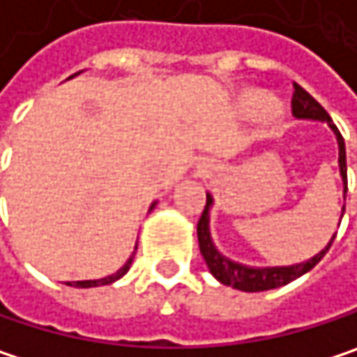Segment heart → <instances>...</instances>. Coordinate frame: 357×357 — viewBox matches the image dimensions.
<instances>
[{
    "instance_id": "heart-1",
    "label": "heart",
    "mask_w": 357,
    "mask_h": 357,
    "mask_svg": "<svg viewBox=\"0 0 357 357\" xmlns=\"http://www.w3.org/2000/svg\"><path fill=\"white\" fill-rule=\"evenodd\" d=\"M237 110L243 116H264L266 120H278L282 116V106L266 96V91L249 87L237 98Z\"/></svg>"
}]
</instances>
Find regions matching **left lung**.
<instances>
[{
  "instance_id": "obj_1",
  "label": "left lung",
  "mask_w": 357,
  "mask_h": 357,
  "mask_svg": "<svg viewBox=\"0 0 357 357\" xmlns=\"http://www.w3.org/2000/svg\"><path fill=\"white\" fill-rule=\"evenodd\" d=\"M292 114L296 118L303 120H319V122H327L331 126V130L337 137V145H340V174L343 179V194L347 192V165H345V143L343 137L337 130V126L331 122V116L327 114V110L308 93L307 89H303L298 83H294V93H292ZM212 196L206 194V206L204 212L198 220V243H200V253L211 270V274L225 286H233L237 290L243 292H264V290H272V288H280L286 286L288 282L301 278L303 274H307L308 270H312L323 255L329 251V247L333 243L335 235L331 237V241L327 243V247L323 251H319L314 257H310L303 264L296 266H275V268H251V266H243L237 264L229 257H225L214 243L211 237V206H212ZM345 212V206L341 208V216Z\"/></svg>"
}]
</instances>
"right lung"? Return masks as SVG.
<instances>
[{
    "mask_svg": "<svg viewBox=\"0 0 357 357\" xmlns=\"http://www.w3.org/2000/svg\"><path fill=\"white\" fill-rule=\"evenodd\" d=\"M75 75H77V73H75ZM153 206H155V204H151V211H153ZM135 249H137V247H135ZM132 257H135V253L126 259V264H124L116 274L108 275V278H100V280H82V282H67V284H69V286H75V288H93V286H106V284H112V282L120 280L122 275L130 270V266H132Z\"/></svg>",
    "mask_w": 357,
    "mask_h": 357,
    "instance_id": "obj_1",
    "label": "right lung"
}]
</instances>
